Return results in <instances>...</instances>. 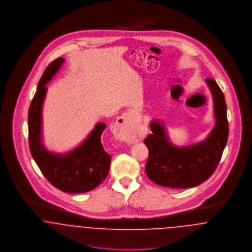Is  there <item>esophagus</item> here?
<instances>
[{"label": "esophagus", "mask_w": 252, "mask_h": 252, "mask_svg": "<svg viewBox=\"0 0 252 252\" xmlns=\"http://www.w3.org/2000/svg\"><path fill=\"white\" fill-rule=\"evenodd\" d=\"M114 130L116 137L126 143H134L135 136V119L130 112H126L116 120Z\"/></svg>", "instance_id": "34e87169"}]
</instances>
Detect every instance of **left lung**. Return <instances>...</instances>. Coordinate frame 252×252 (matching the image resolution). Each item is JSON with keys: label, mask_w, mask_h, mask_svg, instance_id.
<instances>
[{"label": "left lung", "mask_w": 252, "mask_h": 252, "mask_svg": "<svg viewBox=\"0 0 252 252\" xmlns=\"http://www.w3.org/2000/svg\"><path fill=\"white\" fill-rule=\"evenodd\" d=\"M206 82L214 97L216 126L205 141L177 147L168 140L161 124H150L152 134L144 140L149 151L145 173L158 185L175 189L197 186L214 174L221 159L228 137L227 105L216 81L206 78Z\"/></svg>", "instance_id": "1"}]
</instances>
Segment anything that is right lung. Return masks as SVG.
Instances as JSON below:
<instances>
[{"label": "right lung", "instance_id": "add662e5", "mask_svg": "<svg viewBox=\"0 0 252 252\" xmlns=\"http://www.w3.org/2000/svg\"><path fill=\"white\" fill-rule=\"evenodd\" d=\"M63 62L62 58L51 62L37 85L28 111L29 147L37 166L53 186L70 193L90 192L105 180L109 171L111 157L101 143L106 124H97L83 144L66 154L49 152L41 141V110L47 92L45 85Z\"/></svg>", "mask_w": 252, "mask_h": 252}]
</instances>
